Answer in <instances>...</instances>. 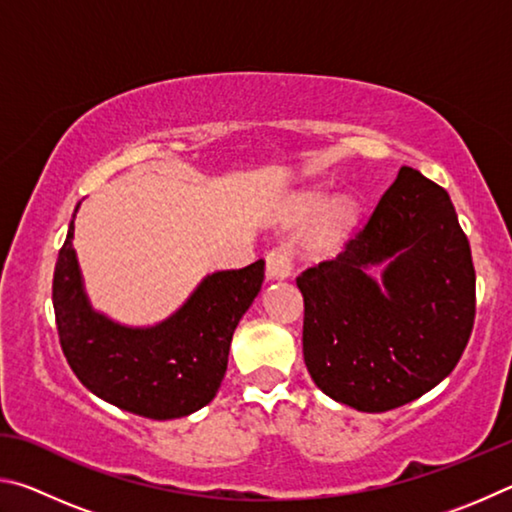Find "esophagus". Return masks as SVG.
<instances>
[{
	"label": "esophagus",
	"mask_w": 512,
	"mask_h": 512,
	"mask_svg": "<svg viewBox=\"0 0 512 512\" xmlns=\"http://www.w3.org/2000/svg\"><path fill=\"white\" fill-rule=\"evenodd\" d=\"M293 250L289 246H277L266 255V275L268 280H284L293 273Z\"/></svg>",
	"instance_id": "esophagus-1"
}]
</instances>
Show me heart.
Listing matches in <instances>:
<instances>
[{"label":"heart","instance_id":"b5f03b06","mask_svg":"<svg viewBox=\"0 0 512 512\" xmlns=\"http://www.w3.org/2000/svg\"><path fill=\"white\" fill-rule=\"evenodd\" d=\"M325 201H327V198L323 194L309 196L307 203H305V210L309 214H316L320 207L325 205ZM354 219H357V205L348 201V198H341V201L332 203V207L327 210L325 221H323V225H320V230L316 235V246L318 248H329V246L339 244L345 232L350 230V225L354 223Z\"/></svg>","mask_w":512,"mask_h":512}]
</instances>
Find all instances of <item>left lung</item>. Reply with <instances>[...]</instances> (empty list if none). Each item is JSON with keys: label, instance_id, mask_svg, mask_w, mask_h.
<instances>
[{"label": "left lung", "instance_id": "8db88e82", "mask_svg": "<svg viewBox=\"0 0 512 512\" xmlns=\"http://www.w3.org/2000/svg\"><path fill=\"white\" fill-rule=\"evenodd\" d=\"M389 259L382 283L365 273ZM314 384L357 411L404 406L440 384L470 341L476 275L449 194L402 167L332 259L296 277Z\"/></svg>", "mask_w": 512, "mask_h": 512}]
</instances>
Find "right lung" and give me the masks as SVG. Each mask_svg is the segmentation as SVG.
Listing matches in <instances>:
<instances>
[{
    "label": "right lung",
    "instance_id": "obj_1",
    "mask_svg": "<svg viewBox=\"0 0 512 512\" xmlns=\"http://www.w3.org/2000/svg\"><path fill=\"white\" fill-rule=\"evenodd\" d=\"M74 221L54 268L58 341L81 384L151 420L183 418L212 402L228 368L232 334L264 282V259L207 275L169 320L131 329L94 314L72 248Z\"/></svg>",
    "mask_w": 512,
    "mask_h": 512
}]
</instances>
